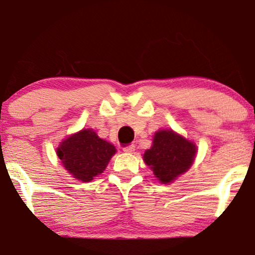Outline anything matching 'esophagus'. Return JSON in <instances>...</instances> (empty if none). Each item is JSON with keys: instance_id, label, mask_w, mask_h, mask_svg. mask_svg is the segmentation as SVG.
Returning a JSON list of instances; mask_svg holds the SVG:
<instances>
[{"instance_id": "1", "label": "esophagus", "mask_w": 255, "mask_h": 255, "mask_svg": "<svg viewBox=\"0 0 255 255\" xmlns=\"http://www.w3.org/2000/svg\"><path fill=\"white\" fill-rule=\"evenodd\" d=\"M134 150H135V146H134V144H129V146L124 147V151H126V153L131 154V153H134Z\"/></svg>"}]
</instances>
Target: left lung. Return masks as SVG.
<instances>
[{
	"instance_id": "1",
	"label": "left lung",
	"mask_w": 255,
	"mask_h": 255,
	"mask_svg": "<svg viewBox=\"0 0 255 255\" xmlns=\"http://www.w3.org/2000/svg\"><path fill=\"white\" fill-rule=\"evenodd\" d=\"M196 153L193 141L167 128L154 134L151 147L144 151L142 159L159 182L167 185L191 168Z\"/></svg>"
}]
</instances>
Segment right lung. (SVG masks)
<instances>
[{
	"label": "right lung",
	"instance_id": "1",
	"mask_svg": "<svg viewBox=\"0 0 255 255\" xmlns=\"http://www.w3.org/2000/svg\"><path fill=\"white\" fill-rule=\"evenodd\" d=\"M117 148L104 140L92 128L81 129L62 140L56 154L70 175L82 182H90L104 173Z\"/></svg>",
	"mask_w": 255,
	"mask_h": 255
}]
</instances>
